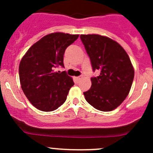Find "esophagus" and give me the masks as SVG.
Segmentation results:
<instances>
[{
  "mask_svg": "<svg viewBox=\"0 0 153 153\" xmlns=\"http://www.w3.org/2000/svg\"><path fill=\"white\" fill-rule=\"evenodd\" d=\"M81 79V77H80V76L79 77H75V80H76L77 81H79Z\"/></svg>",
  "mask_w": 153,
  "mask_h": 153,
  "instance_id": "34e87169",
  "label": "esophagus"
}]
</instances>
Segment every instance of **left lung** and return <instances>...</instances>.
Returning <instances> with one entry per match:
<instances>
[{
    "instance_id": "1",
    "label": "left lung",
    "mask_w": 153,
    "mask_h": 153,
    "mask_svg": "<svg viewBox=\"0 0 153 153\" xmlns=\"http://www.w3.org/2000/svg\"><path fill=\"white\" fill-rule=\"evenodd\" d=\"M93 70L100 75L91 78L90 89L84 92L88 103L104 112L116 109L129 94L134 78L133 66L124 49L106 36L81 35Z\"/></svg>"
}]
</instances>
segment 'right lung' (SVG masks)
Returning <instances> with one entry per match:
<instances>
[{"label": "right lung", "mask_w": 153, "mask_h": 153, "mask_svg": "<svg viewBox=\"0 0 153 153\" xmlns=\"http://www.w3.org/2000/svg\"><path fill=\"white\" fill-rule=\"evenodd\" d=\"M78 36L64 32L48 34L35 43L21 58V89L31 104L39 110L51 112L65 102L74 85L73 80L65 72H55V68L64 67L66 49Z\"/></svg>", "instance_id": "1"}]
</instances>
